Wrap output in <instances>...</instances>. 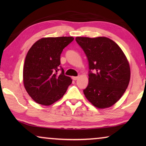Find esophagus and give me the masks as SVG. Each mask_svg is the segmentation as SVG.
Returning <instances> with one entry per match:
<instances>
[{
    "instance_id": "1",
    "label": "esophagus",
    "mask_w": 146,
    "mask_h": 146,
    "mask_svg": "<svg viewBox=\"0 0 146 146\" xmlns=\"http://www.w3.org/2000/svg\"><path fill=\"white\" fill-rule=\"evenodd\" d=\"M78 78V76H72V79L73 80H76Z\"/></svg>"
}]
</instances>
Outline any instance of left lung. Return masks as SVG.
Instances as JSON below:
<instances>
[{"instance_id":"8db88e82","label":"left lung","mask_w":146,"mask_h":146,"mask_svg":"<svg viewBox=\"0 0 146 146\" xmlns=\"http://www.w3.org/2000/svg\"><path fill=\"white\" fill-rule=\"evenodd\" d=\"M75 40L89 63V83L83 91L86 98L98 108L111 107L129 85L131 73L126 56L117 43L107 37L77 36Z\"/></svg>"}]
</instances>
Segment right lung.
I'll return each mask as SVG.
<instances>
[{"label":"right lung","mask_w":146,"mask_h":146,"mask_svg":"<svg viewBox=\"0 0 146 146\" xmlns=\"http://www.w3.org/2000/svg\"><path fill=\"white\" fill-rule=\"evenodd\" d=\"M73 40L72 36L42 38L29 49L24 62L23 82L36 103L51 105L63 97L72 82L60 64L63 49ZM60 69L62 72L58 74Z\"/></svg>","instance_id":"obj_1"}]
</instances>
